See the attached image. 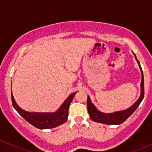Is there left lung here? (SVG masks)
I'll use <instances>...</instances> for the list:
<instances>
[{
    "label": "left lung",
    "mask_w": 152,
    "mask_h": 152,
    "mask_svg": "<svg viewBox=\"0 0 152 152\" xmlns=\"http://www.w3.org/2000/svg\"><path fill=\"white\" fill-rule=\"evenodd\" d=\"M134 54V53H133ZM135 59H136L137 62H138V65H139V68L141 71V83H140V88H141V92H140V95L139 98L137 100V101L134 103L132 106L127 108L126 110H123V111H116V112L110 113V114H105V113H102L100 111L95 108L93 103L91 102L90 97L89 96L87 97V110H88V113L90 116V119L93 120L94 122L103 123L105 124H122L130 116L134 111L136 110V108L139 106L140 103L143 100V97H144V81H143V71L141 69V66H140L139 61L137 59L136 56L134 54Z\"/></svg>",
    "instance_id": "8db88e82"
}]
</instances>
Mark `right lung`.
<instances>
[{"mask_svg":"<svg viewBox=\"0 0 152 152\" xmlns=\"http://www.w3.org/2000/svg\"><path fill=\"white\" fill-rule=\"evenodd\" d=\"M76 92L71 94L64 101L60 108L54 113L28 112L18 106L15 102L12 92V101L14 108L27 122L38 129H49L57 127L67 121L68 116V108Z\"/></svg>","mask_w":152,"mask_h":152,"instance_id":"right-lung-1","label":"right lung"}]
</instances>
